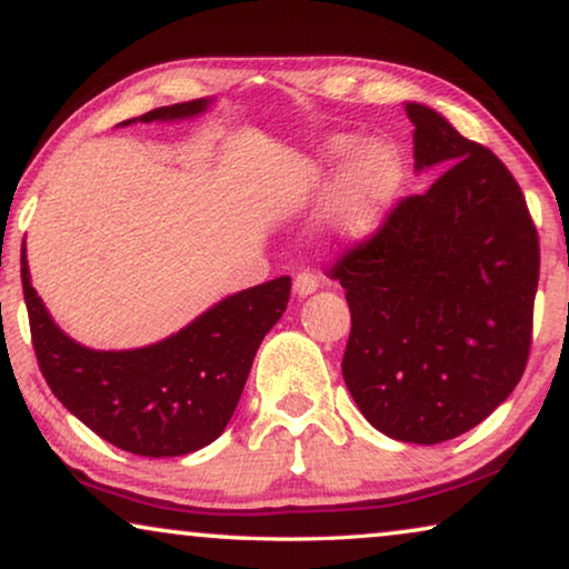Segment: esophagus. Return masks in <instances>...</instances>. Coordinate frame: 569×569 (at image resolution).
Returning <instances> with one entry per match:
<instances>
[{
    "label": "esophagus",
    "mask_w": 569,
    "mask_h": 569,
    "mask_svg": "<svg viewBox=\"0 0 569 569\" xmlns=\"http://www.w3.org/2000/svg\"><path fill=\"white\" fill-rule=\"evenodd\" d=\"M318 290V277L312 274V271H300L298 277H295V295H298V298H308V295H312Z\"/></svg>",
    "instance_id": "obj_1"
}]
</instances>
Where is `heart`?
Segmentation results:
<instances>
[{"instance_id":"heart-1","label":"heart","mask_w":569,"mask_h":569,"mask_svg":"<svg viewBox=\"0 0 569 569\" xmlns=\"http://www.w3.org/2000/svg\"><path fill=\"white\" fill-rule=\"evenodd\" d=\"M357 148V138L333 136L318 151L295 161L292 182L298 202H326L339 182V169ZM402 159L387 141H369L353 153L339 187L333 236L346 246L365 243L382 228L402 187Z\"/></svg>"}]
</instances>
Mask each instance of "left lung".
<instances>
[{"label": "left lung", "mask_w": 569, "mask_h": 569, "mask_svg": "<svg viewBox=\"0 0 569 569\" xmlns=\"http://www.w3.org/2000/svg\"><path fill=\"white\" fill-rule=\"evenodd\" d=\"M416 171L443 169L336 261L351 333L343 382L377 431L441 443L485 421L521 380L539 236L496 153L406 102Z\"/></svg>", "instance_id": "obj_1"}]
</instances>
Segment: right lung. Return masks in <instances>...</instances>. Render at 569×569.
<instances>
[{
	"mask_svg": "<svg viewBox=\"0 0 569 569\" xmlns=\"http://www.w3.org/2000/svg\"><path fill=\"white\" fill-rule=\"evenodd\" d=\"M212 100L159 107L130 122L202 114ZM22 292L36 357L48 387L104 441L141 457H182L226 431L259 343L282 318L290 277L228 295L182 331L141 349L97 351L66 336L36 287L22 246Z\"/></svg>",
	"mask_w": 569,
	"mask_h": 569,
	"instance_id": "right-lung-1",
	"label": "right lung"
}]
</instances>
